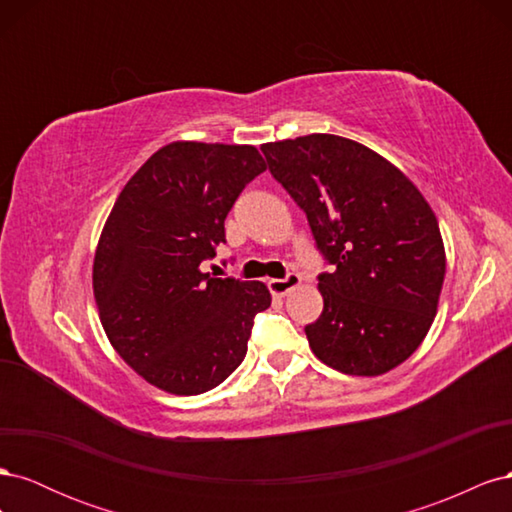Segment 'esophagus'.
Segmentation results:
<instances>
[{
  "instance_id": "obj_1",
  "label": "esophagus",
  "mask_w": 512,
  "mask_h": 512,
  "mask_svg": "<svg viewBox=\"0 0 512 512\" xmlns=\"http://www.w3.org/2000/svg\"><path fill=\"white\" fill-rule=\"evenodd\" d=\"M303 277L299 273H288L284 280H271L269 282V290L273 297H284V294H288L292 288H297L301 284Z\"/></svg>"
}]
</instances>
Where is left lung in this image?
<instances>
[{"label": "left lung", "mask_w": 512, "mask_h": 512, "mask_svg": "<svg viewBox=\"0 0 512 512\" xmlns=\"http://www.w3.org/2000/svg\"><path fill=\"white\" fill-rule=\"evenodd\" d=\"M312 228L331 273L309 348L342 374L380 376L421 346L446 271L438 220L414 183L376 151L335 134L260 147Z\"/></svg>", "instance_id": "8db88e82"}]
</instances>
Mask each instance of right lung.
<instances>
[{"mask_svg": "<svg viewBox=\"0 0 512 512\" xmlns=\"http://www.w3.org/2000/svg\"><path fill=\"white\" fill-rule=\"evenodd\" d=\"M252 145L170 143L136 170L108 215L94 260V294L113 348L162 391L215 389L247 352L260 282L200 269L226 243L224 220L265 170Z\"/></svg>", "mask_w": 512, "mask_h": 512, "instance_id": "obj_1", "label": "right lung"}]
</instances>
